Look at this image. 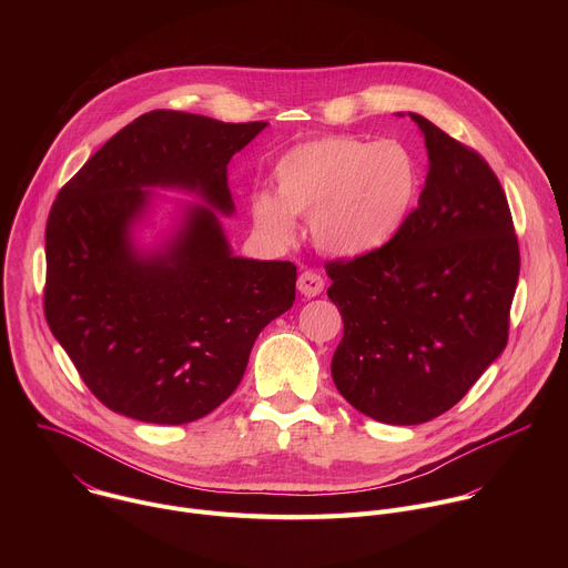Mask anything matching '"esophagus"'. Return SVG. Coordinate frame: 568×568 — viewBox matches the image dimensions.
<instances>
[{
    "instance_id": "34e87169",
    "label": "esophagus",
    "mask_w": 568,
    "mask_h": 568,
    "mask_svg": "<svg viewBox=\"0 0 568 568\" xmlns=\"http://www.w3.org/2000/svg\"><path fill=\"white\" fill-rule=\"evenodd\" d=\"M296 285H298V292H301L303 296H307V298L318 296V294L323 292V287H326V283H323V276H321L318 272H314V270H305V272L298 276Z\"/></svg>"
}]
</instances>
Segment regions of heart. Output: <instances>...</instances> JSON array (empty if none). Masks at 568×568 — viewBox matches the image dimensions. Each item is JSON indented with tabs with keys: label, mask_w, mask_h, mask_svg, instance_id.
Wrapping results in <instances>:
<instances>
[{
	"label": "heart",
	"mask_w": 568,
	"mask_h": 568,
	"mask_svg": "<svg viewBox=\"0 0 568 568\" xmlns=\"http://www.w3.org/2000/svg\"><path fill=\"white\" fill-rule=\"evenodd\" d=\"M274 197L258 195L252 215L258 229L285 237L292 215L310 217L312 237L337 256L382 250L407 220L418 171L395 141L321 136L290 148L274 164Z\"/></svg>",
	"instance_id": "b5f03b06"
}]
</instances>
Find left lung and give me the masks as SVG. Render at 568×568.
I'll use <instances>...</instances> for the list:
<instances>
[{
  "instance_id": "obj_1",
  "label": "left lung",
  "mask_w": 568,
  "mask_h": 568,
  "mask_svg": "<svg viewBox=\"0 0 568 568\" xmlns=\"http://www.w3.org/2000/svg\"><path fill=\"white\" fill-rule=\"evenodd\" d=\"M427 184L373 254L326 263L344 318L333 357L339 393L386 425L449 412L506 348L519 242L506 193L474 148L420 114Z\"/></svg>"
}]
</instances>
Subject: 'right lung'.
Masks as SVG:
<instances>
[{
    "instance_id": "right-lung-1",
    "label": "right lung",
    "mask_w": 568,
    "mask_h": 568,
    "mask_svg": "<svg viewBox=\"0 0 568 568\" xmlns=\"http://www.w3.org/2000/svg\"><path fill=\"white\" fill-rule=\"evenodd\" d=\"M265 125L154 110L60 189L44 231V316L108 409L152 425L204 418L240 384L261 331L292 307L296 267L231 256L206 206L189 211L164 254L139 256L128 235L148 186L197 191L231 213L226 164Z\"/></svg>"
}]
</instances>
